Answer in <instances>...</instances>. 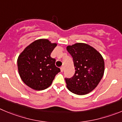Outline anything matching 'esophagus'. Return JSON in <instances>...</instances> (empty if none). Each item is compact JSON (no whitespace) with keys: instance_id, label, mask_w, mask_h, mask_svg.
Listing matches in <instances>:
<instances>
[{"instance_id":"obj_1","label":"esophagus","mask_w":122,"mask_h":122,"mask_svg":"<svg viewBox=\"0 0 122 122\" xmlns=\"http://www.w3.org/2000/svg\"><path fill=\"white\" fill-rule=\"evenodd\" d=\"M60 69H61V72H62L64 71V67L62 66L61 67V68H60Z\"/></svg>"}]
</instances>
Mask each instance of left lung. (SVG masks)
Masks as SVG:
<instances>
[{
	"mask_svg": "<svg viewBox=\"0 0 122 122\" xmlns=\"http://www.w3.org/2000/svg\"><path fill=\"white\" fill-rule=\"evenodd\" d=\"M67 50L73 58L75 69L72 77L65 78L67 89L77 95L88 94L97 86L103 76V58L98 51L86 44L69 46Z\"/></svg>",
	"mask_w": 122,
	"mask_h": 122,
	"instance_id": "left-lung-1",
	"label": "left lung"
}]
</instances>
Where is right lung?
I'll return each instance as SVG.
<instances>
[{"instance_id": "1", "label": "right lung", "mask_w": 122, "mask_h": 122, "mask_svg": "<svg viewBox=\"0 0 122 122\" xmlns=\"http://www.w3.org/2000/svg\"><path fill=\"white\" fill-rule=\"evenodd\" d=\"M56 46L48 39L35 41L19 56L17 67L19 75L26 85L41 91L49 87L60 69L55 66V59L50 54Z\"/></svg>"}]
</instances>
